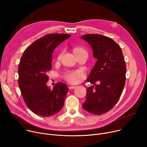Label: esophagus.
<instances>
[{
  "label": "esophagus",
  "mask_w": 147,
  "mask_h": 147,
  "mask_svg": "<svg viewBox=\"0 0 147 147\" xmlns=\"http://www.w3.org/2000/svg\"><path fill=\"white\" fill-rule=\"evenodd\" d=\"M76 88V86H70V87H69V89H70V90H71V89H74V88Z\"/></svg>",
  "instance_id": "esophagus-1"
}]
</instances>
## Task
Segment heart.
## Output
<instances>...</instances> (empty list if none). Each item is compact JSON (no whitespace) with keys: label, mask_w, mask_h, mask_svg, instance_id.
Returning <instances> with one entry per match:
<instances>
[{"label":"heart","mask_w":147,"mask_h":147,"mask_svg":"<svg viewBox=\"0 0 147 147\" xmlns=\"http://www.w3.org/2000/svg\"><path fill=\"white\" fill-rule=\"evenodd\" d=\"M74 51L75 53H78L81 52H87L86 50L81 47L79 48H76L74 49ZM63 55V51H61L59 54L58 55L57 57V60H60L62 56ZM84 76V72L81 70H70L67 71L66 74L65 75V79L66 81H67L70 84H76L78 82V80Z\"/></svg>","instance_id":"heart-1"}]
</instances>
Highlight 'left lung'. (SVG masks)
Masks as SVG:
<instances>
[{
  "label": "left lung",
  "instance_id": "obj_1",
  "mask_svg": "<svg viewBox=\"0 0 147 147\" xmlns=\"http://www.w3.org/2000/svg\"><path fill=\"white\" fill-rule=\"evenodd\" d=\"M91 45L95 66L86 80L94 86L87 89L84 109L94 115H102L112 109L124 88L125 66L120 46L112 38L100 34H86L81 36ZM99 82V85H96Z\"/></svg>",
  "mask_w": 147,
  "mask_h": 147
}]
</instances>
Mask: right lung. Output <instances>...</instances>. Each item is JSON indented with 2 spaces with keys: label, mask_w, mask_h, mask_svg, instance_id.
Wrapping results in <instances>:
<instances>
[{
  "label": "right lung",
  "mask_w": 147,
  "mask_h": 147,
  "mask_svg": "<svg viewBox=\"0 0 147 147\" xmlns=\"http://www.w3.org/2000/svg\"><path fill=\"white\" fill-rule=\"evenodd\" d=\"M70 36L65 34H47L27 48L21 58L18 86L26 105L36 115L53 116L63 107L69 91L66 84L58 82L51 90L47 82L54 49Z\"/></svg>",
  "instance_id": "right-lung-1"
}]
</instances>
